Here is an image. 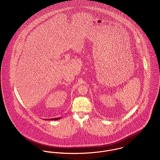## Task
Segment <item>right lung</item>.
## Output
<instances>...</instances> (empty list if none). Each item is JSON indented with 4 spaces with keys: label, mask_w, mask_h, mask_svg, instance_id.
<instances>
[{
    "label": "right lung",
    "mask_w": 160,
    "mask_h": 160,
    "mask_svg": "<svg viewBox=\"0 0 160 160\" xmlns=\"http://www.w3.org/2000/svg\"><path fill=\"white\" fill-rule=\"evenodd\" d=\"M61 118V117H58V118H51V119H48V120H59V119H60ZM46 120H47V119H45Z\"/></svg>",
    "instance_id": "right-lung-1"
}]
</instances>
